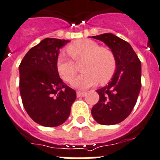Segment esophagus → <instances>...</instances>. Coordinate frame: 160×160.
<instances>
[{
    "label": "esophagus",
    "instance_id": "obj_1",
    "mask_svg": "<svg viewBox=\"0 0 160 160\" xmlns=\"http://www.w3.org/2000/svg\"><path fill=\"white\" fill-rule=\"evenodd\" d=\"M84 95H85V92H81V91L76 92V96H77L78 97H84Z\"/></svg>",
    "mask_w": 160,
    "mask_h": 160
}]
</instances>
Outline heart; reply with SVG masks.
Instances as JSON below:
<instances>
[{
	"label": "heart",
	"mask_w": 160,
	"mask_h": 160,
	"mask_svg": "<svg viewBox=\"0 0 160 160\" xmlns=\"http://www.w3.org/2000/svg\"><path fill=\"white\" fill-rule=\"evenodd\" d=\"M66 51L73 60L64 54L57 57L56 69L61 79L70 83L77 72L76 63H81L83 73L74 79L72 85L85 89L99 81L104 84L111 80L117 68L114 53L107 47H100L91 39H79L68 46Z\"/></svg>",
	"instance_id": "obj_1"
}]
</instances>
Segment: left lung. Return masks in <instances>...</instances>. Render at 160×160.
I'll list each match as a JSON object with an SVG mask.
<instances>
[{"instance_id":"1","label":"left lung","mask_w":160,"mask_h":160,"mask_svg":"<svg viewBox=\"0 0 160 160\" xmlns=\"http://www.w3.org/2000/svg\"><path fill=\"white\" fill-rule=\"evenodd\" d=\"M92 38L104 42L116 57V72L109 84L97 90L99 101L92 107V115L99 124L120 123L134 109L141 89V62L130 43L113 34Z\"/></svg>"}]
</instances>
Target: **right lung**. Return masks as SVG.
Segmentation results:
<instances>
[{"label": "right lung", "instance_id": "add662e5", "mask_svg": "<svg viewBox=\"0 0 160 160\" xmlns=\"http://www.w3.org/2000/svg\"><path fill=\"white\" fill-rule=\"evenodd\" d=\"M69 41L47 38L26 53L19 65V88L26 113L47 127L63 124L76 98V91L61 80L56 69L59 49Z\"/></svg>", "mask_w": 160, "mask_h": 160}]
</instances>
